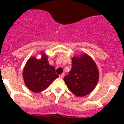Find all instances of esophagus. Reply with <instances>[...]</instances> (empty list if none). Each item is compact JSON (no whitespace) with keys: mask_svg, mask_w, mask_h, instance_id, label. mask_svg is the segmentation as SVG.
I'll return each mask as SVG.
<instances>
[{"mask_svg":"<svg viewBox=\"0 0 124 124\" xmlns=\"http://www.w3.org/2000/svg\"><path fill=\"white\" fill-rule=\"evenodd\" d=\"M64 73H62V74H60V78H64Z\"/></svg>","mask_w":124,"mask_h":124,"instance_id":"34e87169","label":"esophagus"}]
</instances>
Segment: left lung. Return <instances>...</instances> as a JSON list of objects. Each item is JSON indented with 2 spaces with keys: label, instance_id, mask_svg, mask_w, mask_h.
<instances>
[{
  "label": "left lung",
  "instance_id": "obj_1",
  "mask_svg": "<svg viewBox=\"0 0 124 124\" xmlns=\"http://www.w3.org/2000/svg\"><path fill=\"white\" fill-rule=\"evenodd\" d=\"M72 62V68L64 77V82L74 95L86 96L95 88L99 80L96 63L85 54L79 58L74 57Z\"/></svg>",
  "mask_w": 124,
  "mask_h": 124
}]
</instances>
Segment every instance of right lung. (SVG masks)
<instances>
[{
	"instance_id": "1",
	"label": "right lung",
	"mask_w": 124,
	"mask_h": 124,
	"mask_svg": "<svg viewBox=\"0 0 124 124\" xmlns=\"http://www.w3.org/2000/svg\"><path fill=\"white\" fill-rule=\"evenodd\" d=\"M54 66L48 64L47 56L42 55L41 60L31 57L28 60L23 71L26 86L34 93H40L48 87L58 78Z\"/></svg>"
}]
</instances>
